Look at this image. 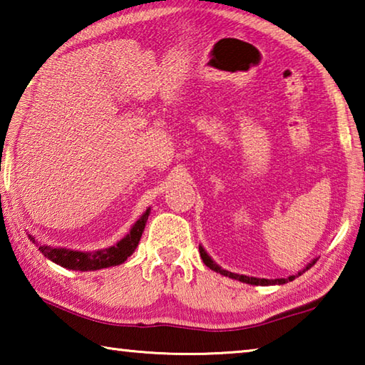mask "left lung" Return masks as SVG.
I'll list each match as a JSON object with an SVG mask.
<instances>
[{
    "label": "left lung",
    "instance_id": "obj_1",
    "mask_svg": "<svg viewBox=\"0 0 365 365\" xmlns=\"http://www.w3.org/2000/svg\"><path fill=\"white\" fill-rule=\"evenodd\" d=\"M200 255H201V259H202V262H205L209 269L211 270H214V272H217V274H222V275H225V277H230V279H235V280H240V282H243V283H251V285H283V283H287V282H292V280H294V275L293 277H288V279H275V280H269V279H256V277H248V275H238V274H232V272H228V270H224V269H220L217 264H215L211 257L207 256V252L202 250V248H200ZM316 264V261H314L312 264H309L307 267H306V270L309 269V267H312V265ZM298 275H301V272Z\"/></svg>",
    "mask_w": 365,
    "mask_h": 365
}]
</instances>
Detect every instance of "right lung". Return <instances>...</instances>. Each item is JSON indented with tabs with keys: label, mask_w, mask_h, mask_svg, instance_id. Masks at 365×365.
I'll return each instance as SVG.
<instances>
[{
	"label": "right lung",
	"mask_w": 365,
	"mask_h": 365,
	"mask_svg": "<svg viewBox=\"0 0 365 365\" xmlns=\"http://www.w3.org/2000/svg\"><path fill=\"white\" fill-rule=\"evenodd\" d=\"M148 215H150V209H146V212L141 215L137 220V224L132 227L130 233L125 238L120 240L119 243L110 246L108 250L96 251V252H80V251H71L64 248H51V246H41L35 242L32 237L30 242H34L41 255L51 259L53 262L59 264L61 267L72 269V270H98V269H106L110 265H119L127 261V257L133 255V251L137 250L138 242L141 238V233L145 230Z\"/></svg>",
	"instance_id": "add662e5"
}]
</instances>
